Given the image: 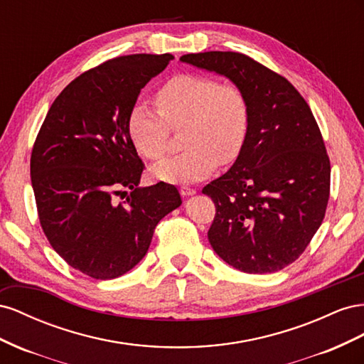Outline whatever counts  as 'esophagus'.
<instances>
[{
	"label": "esophagus",
	"mask_w": 364,
	"mask_h": 364,
	"mask_svg": "<svg viewBox=\"0 0 364 364\" xmlns=\"http://www.w3.org/2000/svg\"><path fill=\"white\" fill-rule=\"evenodd\" d=\"M180 193H181L183 196H191V195H195L196 191H195L193 188H188V186H183V188L180 189Z\"/></svg>",
	"instance_id": "1"
}]
</instances>
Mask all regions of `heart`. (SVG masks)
Wrapping results in <instances>:
<instances>
[{
  "instance_id": "1",
  "label": "heart",
  "mask_w": 364,
  "mask_h": 364,
  "mask_svg": "<svg viewBox=\"0 0 364 364\" xmlns=\"http://www.w3.org/2000/svg\"><path fill=\"white\" fill-rule=\"evenodd\" d=\"M155 105L136 103L129 111L128 132L148 160H160L169 149L172 129L183 131L184 152L152 168L154 178L191 183L209 176L218 163L240 157L250 131V105L244 91L201 75L171 77L155 92Z\"/></svg>"
}]
</instances>
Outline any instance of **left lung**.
I'll use <instances>...</instances> for the list:
<instances>
[{"instance_id": "left-lung-1", "label": "left lung", "mask_w": 364, "mask_h": 364, "mask_svg": "<svg viewBox=\"0 0 364 364\" xmlns=\"http://www.w3.org/2000/svg\"><path fill=\"white\" fill-rule=\"evenodd\" d=\"M180 60L228 77L250 105L241 155L203 189L216 209L209 242L244 273L279 272L305 252L325 218L331 163L318 124L300 92L250 56L205 51Z\"/></svg>"}]
</instances>
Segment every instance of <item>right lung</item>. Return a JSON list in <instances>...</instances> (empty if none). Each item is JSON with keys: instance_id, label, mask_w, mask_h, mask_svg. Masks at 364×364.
<instances>
[{"instance_id": "right-lung-1", "label": "right lung", "mask_w": 364, "mask_h": 364, "mask_svg": "<svg viewBox=\"0 0 364 364\" xmlns=\"http://www.w3.org/2000/svg\"><path fill=\"white\" fill-rule=\"evenodd\" d=\"M171 59L128 55L82 73L55 99L36 136L30 175L41 227L53 250L92 279L136 267L161 218L181 204L172 184L139 188L144 163L128 132L141 88Z\"/></svg>"}]
</instances>
